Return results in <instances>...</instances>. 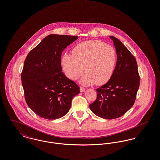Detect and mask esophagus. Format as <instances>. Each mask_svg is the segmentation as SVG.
<instances>
[{
	"mask_svg": "<svg viewBox=\"0 0 160 160\" xmlns=\"http://www.w3.org/2000/svg\"><path fill=\"white\" fill-rule=\"evenodd\" d=\"M80 91L81 92H83L84 91H85V88H83V87H80Z\"/></svg>",
	"mask_w": 160,
	"mask_h": 160,
	"instance_id": "esophagus-1",
	"label": "esophagus"
}]
</instances>
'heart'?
<instances>
[{"mask_svg": "<svg viewBox=\"0 0 160 160\" xmlns=\"http://www.w3.org/2000/svg\"><path fill=\"white\" fill-rule=\"evenodd\" d=\"M72 55L65 54L61 65L65 75L75 80L86 71L80 83L91 86L107 83L113 74L116 62L114 48L99 40L81 42L74 47Z\"/></svg>", "mask_w": 160, "mask_h": 160, "instance_id": "b5f03b06", "label": "heart"}]
</instances>
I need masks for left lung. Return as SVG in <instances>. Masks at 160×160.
<instances>
[{
  "mask_svg": "<svg viewBox=\"0 0 160 160\" xmlns=\"http://www.w3.org/2000/svg\"><path fill=\"white\" fill-rule=\"evenodd\" d=\"M117 54L113 74L106 84L96 89V100L89 105L92 112L100 118L113 119L125 114L134 104L140 78L135 57L114 37Z\"/></svg>",
  "mask_w": 160,
  "mask_h": 160,
  "instance_id": "1",
  "label": "left lung"
}]
</instances>
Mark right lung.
<instances>
[{
    "instance_id": "right-lung-1",
    "label": "right lung",
    "mask_w": 160,
    "mask_h": 160,
    "mask_svg": "<svg viewBox=\"0 0 160 160\" xmlns=\"http://www.w3.org/2000/svg\"><path fill=\"white\" fill-rule=\"evenodd\" d=\"M78 39L76 36L51 34L28 54L22 72V83L27 104L46 119H56L67 114L71 101L80 93L74 82L62 72L63 50Z\"/></svg>"
}]
</instances>
